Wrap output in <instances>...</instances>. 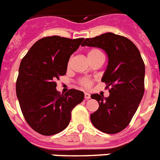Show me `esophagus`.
Here are the masks:
<instances>
[{"label": "esophagus", "mask_w": 160, "mask_h": 160, "mask_svg": "<svg viewBox=\"0 0 160 160\" xmlns=\"http://www.w3.org/2000/svg\"><path fill=\"white\" fill-rule=\"evenodd\" d=\"M84 98H85V99H86V100H88V99H90L91 95L89 94V93L85 92V93H84Z\"/></svg>", "instance_id": "esophagus-1"}]
</instances>
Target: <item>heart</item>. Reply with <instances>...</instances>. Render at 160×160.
Returning a JSON list of instances; mask_svg holds the SVG:
<instances>
[{"label": "heart", "mask_w": 160, "mask_h": 160, "mask_svg": "<svg viewBox=\"0 0 160 160\" xmlns=\"http://www.w3.org/2000/svg\"><path fill=\"white\" fill-rule=\"evenodd\" d=\"M102 53L101 51H99L98 49H92L88 52V57H91V56H93L97 54V53ZM80 83L81 85H82L83 87H86V88H89L91 86V81L89 79H87V78H83L82 79L81 81H80Z\"/></svg>", "instance_id": "b5f03b06"}]
</instances>
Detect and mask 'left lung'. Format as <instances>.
Wrapping results in <instances>:
<instances>
[{
    "label": "left lung",
    "mask_w": 160,
    "mask_h": 160,
    "mask_svg": "<svg viewBox=\"0 0 160 160\" xmlns=\"http://www.w3.org/2000/svg\"><path fill=\"white\" fill-rule=\"evenodd\" d=\"M100 48L107 53L108 64L102 78L110 95L92 94L99 107L91 114L96 128L116 134L126 128L137 111L145 92V63L137 47L126 37L113 33L86 39L82 46Z\"/></svg>",
    "instance_id": "1"
}]
</instances>
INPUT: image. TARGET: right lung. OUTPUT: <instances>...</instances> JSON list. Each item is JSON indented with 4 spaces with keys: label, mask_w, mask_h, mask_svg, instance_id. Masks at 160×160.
Here are the masks:
<instances>
[{
    "label": "right lung",
    "mask_w": 160,
    "mask_h": 160,
    "mask_svg": "<svg viewBox=\"0 0 160 160\" xmlns=\"http://www.w3.org/2000/svg\"><path fill=\"white\" fill-rule=\"evenodd\" d=\"M83 39L44 37L34 43L21 60L16 95L26 122L41 135L63 131L69 124L72 110L83 101L84 93L76 89L59 94L55 82L66 74L70 56Z\"/></svg>",
    "instance_id": "obj_1"
}]
</instances>
